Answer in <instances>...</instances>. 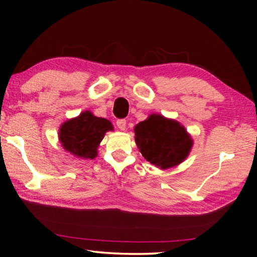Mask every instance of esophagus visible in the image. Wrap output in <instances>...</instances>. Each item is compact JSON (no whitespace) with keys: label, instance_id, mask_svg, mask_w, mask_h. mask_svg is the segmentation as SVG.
Segmentation results:
<instances>
[{"label":"esophagus","instance_id":"1","mask_svg":"<svg viewBox=\"0 0 257 257\" xmlns=\"http://www.w3.org/2000/svg\"><path fill=\"white\" fill-rule=\"evenodd\" d=\"M116 125H118V128L120 130H124L125 129V125H127V120H125V119L116 120Z\"/></svg>","mask_w":257,"mask_h":257}]
</instances>
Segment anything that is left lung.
<instances>
[{"mask_svg": "<svg viewBox=\"0 0 257 257\" xmlns=\"http://www.w3.org/2000/svg\"><path fill=\"white\" fill-rule=\"evenodd\" d=\"M134 130L139 152L149 162L161 169L181 163L193 146L190 136L179 122L160 114L150 115Z\"/></svg>", "mask_w": 257, "mask_h": 257, "instance_id": "1", "label": "left lung"}]
</instances>
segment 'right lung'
<instances>
[{"instance_id":"1","label":"right lung","mask_w":257,"mask_h":257,"mask_svg":"<svg viewBox=\"0 0 257 257\" xmlns=\"http://www.w3.org/2000/svg\"><path fill=\"white\" fill-rule=\"evenodd\" d=\"M112 129L110 121L86 111L61 125L59 138L66 151L78 158L92 160L97 155V146L104 135Z\"/></svg>"}]
</instances>
